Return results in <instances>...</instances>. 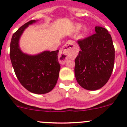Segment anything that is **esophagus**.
<instances>
[{
	"instance_id": "esophagus-1",
	"label": "esophagus",
	"mask_w": 127,
	"mask_h": 127,
	"mask_svg": "<svg viewBox=\"0 0 127 127\" xmlns=\"http://www.w3.org/2000/svg\"><path fill=\"white\" fill-rule=\"evenodd\" d=\"M74 44L75 42L74 41H69L65 44V45L61 49L60 51V55H59V60L62 64H64L65 62V60L69 58L71 49L73 48Z\"/></svg>"
}]
</instances>
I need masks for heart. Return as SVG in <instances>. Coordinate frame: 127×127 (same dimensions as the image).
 <instances>
[{"label": "heart", "mask_w": 127, "mask_h": 127, "mask_svg": "<svg viewBox=\"0 0 127 127\" xmlns=\"http://www.w3.org/2000/svg\"><path fill=\"white\" fill-rule=\"evenodd\" d=\"M80 27H81V26L79 25H78L76 26V29H79V28H80Z\"/></svg>", "instance_id": "1"}]
</instances>
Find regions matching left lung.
Returning <instances> with one entry per match:
<instances>
[{"label":"left lung","mask_w":127,"mask_h":127,"mask_svg":"<svg viewBox=\"0 0 127 127\" xmlns=\"http://www.w3.org/2000/svg\"><path fill=\"white\" fill-rule=\"evenodd\" d=\"M81 48L75 59L77 83L88 90L100 89L106 84L114 68V47L107 29L95 27V33L77 41Z\"/></svg>","instance_id":"8db88e82"}]
</instances>
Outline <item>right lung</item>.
<instances>
[{"label": "right lung", "mask_w": 127, "mask_h": 127, "mask_svg": "<svg viewBox=\"0 0 127 127\" xmlns=\"http://www.w3.org/2000/svg\"><path fill=\"white\" fill-rule=\"evenodd\" d=\"M36 22L31 20L13 33L10 44V58L15 74L22 86L30 92H50L57 83L60 65L58 50L45 51L36 55L23 53L19 47V39L26 28Z\"/></svg>", "instance_id": "1"}]
</instances>
